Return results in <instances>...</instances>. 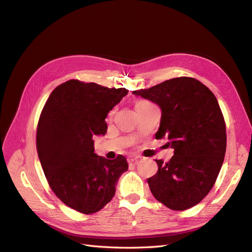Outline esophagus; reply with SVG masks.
Wrapping results in <instances>:
<instances>
[{
    "instance_id": "1",
    "label": "esophagus",
    "mask_w": 252,
    "mask_h": 252,
    "mask_svg": "<svg viewBox=\"0 0 252 252\" xmlns=\"http://www.w3.org/2000/svg\"><path fill=\"white\" fill-rule=\"evenodd\" d=\"M139 159H140V157H137V156H136V157L129 158V159H128L127 161H128V163H129V164H133V163H137Z\"/></svg>"
}]
</instances>
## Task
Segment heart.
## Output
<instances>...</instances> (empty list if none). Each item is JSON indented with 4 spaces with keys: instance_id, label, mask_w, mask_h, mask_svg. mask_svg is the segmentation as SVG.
Wrapping results in <instances>:
<instances>
[{
    "instance_id": "heart-1",
    "label": "heart",
    "mask_w": 252,
    "mask_h": 252,
    "mask_svg": "<svg viewBox=\"0 0 252 252\" xmlns=\"http://www.w3.org/2000/svg\"><path fill=\"white\" fill-rule=\"evenodd\" d=\"M152 105H154V104H152L151 101H148V100H144V99H141V100H138V101L136 102L135 107H136V110H137V109H140V108H143V107H147V106H152ZM110 115H112V113H111Z\"/></svg>"
}]
</instances>
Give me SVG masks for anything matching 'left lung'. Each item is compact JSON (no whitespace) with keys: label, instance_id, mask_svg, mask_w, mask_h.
I'll return each mask as SVG.
<instances>
[{"label":"left lung","instance_id":"left-lung-1","mask_svg":"<svg viewBox=\"0 0 252 252\" xmlns=\"http://www.w3.org/2000/svg\"><path fill=\"white\" fill-rule=\"evenodd\" d=\"M162 110L157 139L174 150L169 162L156 160L147 179L157 200L174 211L196 206L215 185L226 150V127L214 93L198 80L180 77L133 91Z\"/></svg>","mask_w":252,"mask_h":252}]
</instances>
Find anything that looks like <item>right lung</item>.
Here are the masks:
<instances>
[{"label": "right lung", "instance_id": "add662e5", "mask_svg": "<svg viewBox=\"0 0 252 252\" xmlns=\"http://www.w3.org/2000/svg\"><path fill=\"white\" fill-rule=\"evenodd\" d=\"M126 88L69 80L50 94L37 125L36 148L51 189L64 204L82 214L96 213L114 197L126 159L94 154L95 135L107 133L106 117Z\"/></svg>", "mask_w": 252, "mask_h": 252}]
</instances>
